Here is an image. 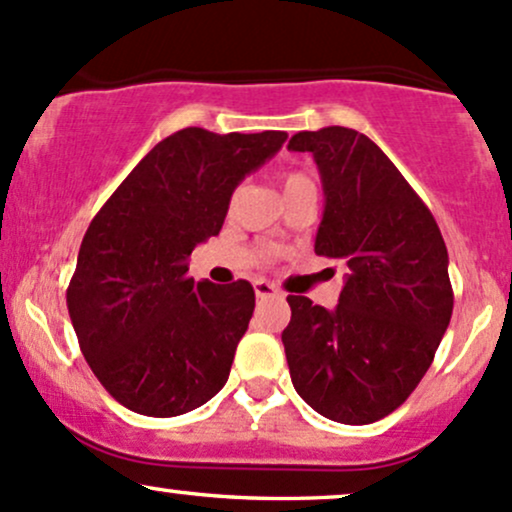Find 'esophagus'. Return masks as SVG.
<instances>
[{
	"instance_id": "esophagus-1",
	"label": "esophagus",
	"mask_w": 512,
	"mask_h": 512,
	"mask_svg": "<svg viewBox=\"0 0 512 512\" xmlns=\"http://www.w3.org/2000/svg\"><path fill=\"white\" fill-rule=\"evenodd\" d=\"M277 286L265 282V279H257L255 282V296L257 299H272V296H277Z\"/></svg>"
}]
</instances>
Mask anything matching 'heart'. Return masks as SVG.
Returning a JSON list of instances; mask_svg holds the SVG:
<instances>
[{"instance_id":"obj_1","label":"heart","mask_w":512,"mask_h":512,"mask_svg":"<svg viewBox=\"0 0 512 512\" xmlns=\"http://www.w3.org/2000/svg\"><path fill=\"white\" fill-rule=\"evenodd\" d=\"M306 187H313V182L306 177V174H301V172L282 174V194L284 196L299 192V189H306Z\"/></svg>"}]
</instances>
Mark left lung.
Wrapping results in <instances>:
<instances>
[{
	"label": "left lung",
	"instance_id": "1",
	"mask_svg": "<svg viewBox=\"0 0 512 512\" xmlns=\"http://www.w3.org/2000/svg\"><path fill=\"white\" fill-rule=\"evenodd\" d=\"M289 150L311 153L323 179L316 255L347 269L335 311L286 296L291 381L325 418L374 423L415 391L452 318L447 245L423 199L364 133L301 131Z\"/></svg>",
	"mask_w": 512,
	"mask_h": 512
}]
</instances>
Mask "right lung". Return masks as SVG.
Masks as SVG:
<instances>
[{
	"mask_svg": "<svg viewBox=\"0 0 512 512\" xmlns=\"http://www.w3.org/2000/svg\"><path fill=\"white\" fill-rule=\"evenodd\" d=\"M284 140V131L172 133L89 223L67 311L94 376L128 411L172 418L226 386L255 289L194 282L189 255L218 235L233 189Z\"/></svg>",
	"mask_w": 512,
	"mask_h": 512,
	"instance_id": "1",
	"label": "right lung"
}]
</instances>
